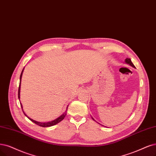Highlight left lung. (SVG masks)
Wrapping results in <instances>:
<instances>
[{"label": "left lung", "instance_id": "8db88e82", "mask_svg": "<svg viewBox=\"0 0 156 156\" xmlns=\"http://www.w3.org/2000/svg\"><path fill=\"white\" fill-rule=\"evenodd\" d=\"M125 62H126V63H128V64H129L130 66H131L132 67H135V66H134L133 63H132V62H131V60H130V58H126V59H125ZM93 119L94 120L93 118ZM94 121H95V120H94Z\"/></svg>", "mask_w": 156, "mask_h": 156}]
</instances>
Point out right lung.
Returning a JSON list of instances; mask_svg holds the SVG:
<instances>
[{
	"mask_svg": "<svg viewBox=\"0 0 156 156\" xmlns=\"http://www.w3.org/2000/svg\"><path fill=\"white\" fill-rule=\"evenodd\" d=\"M22 73H23V70H22V73H21V74H20V84H19V93H18V97H19V99L20 98V82H21V78H22ZM20 105H21V107H22V104H20ZM22 111H23V109H22ZM67 109H66V111H65V112L63 113L62 116H60L59 118H58L57 119H56L55 120H53V121H52V122H48V123H40V122H36V121H34V120H33V119H31V118H30L29 117H27V115L24 113V114L26 115V116L30 119L32 122H33V123H34L35 124H37V125H38V126H42V127H48V126H53V125H56V124H57V123H58L59 122H60L61 121H62L63 119H64V118H65V116H66V114H67Z\"/></svg>",
	"mask_w": 156,
	"mask_h": 156,
	"instance_id": "obj_1",
	"label": "right lung"
}]
</instances>
